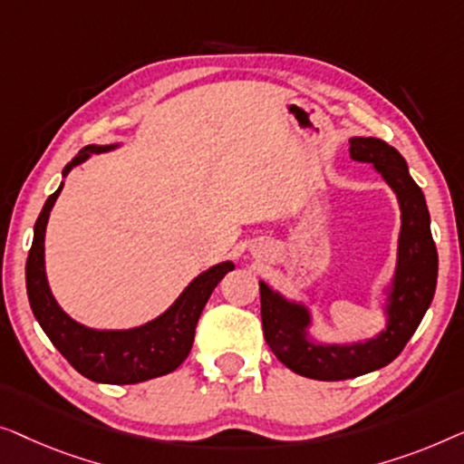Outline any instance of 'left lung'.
Returning <instances> with one entry per match:
<instances>
[{"label": "left lung", "mask_w": 464, "mask_h": 464, "mask_svg": "<svg viewBox=\"0 0 464 464\" xmlns=\"http://www.w3.org/2000/svg\"><path fill=\"white\" fill-rule=\"evenodd\" d=\"M349 142L351 158L374 166L397 193L401 208L387 330L360 344H313L304 336L311 322L309 311L303 304L288 303L260 282V317L266 344L285 368L315 381H347L393 362L425 317L437 284V247L430 235L427 201L408 174L406 161L381 139H351Z\"/></svg>", "instance_id": "1"}]
</instances>
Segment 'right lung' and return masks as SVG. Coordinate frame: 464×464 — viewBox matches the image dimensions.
<instances>
[{"label":"right lung","instance_id":"add662e5","mask_svg":"<svg viewBox=\"0 0 464 464\" xmlns=\"http://www.w3.org/2000/svg\"><path fill=\"white\" fill-rule=\"evenodd\" d=\"M109 147H83L64 166L63 174L86 161L92 153L109 151ZM63 191V185L50 195L39 214L34 246L27 258V295L34 315L48 334L52 344L61 351L82 376L104 384H136L149 378L169 374L187 360L193 347L195 325L220 279L235 269L233 263H220L187 285L176 303L153 322L132 330H92L77 324L64 313L52 296L44 269V235L50 210Z\"/></svg>","mask_w":464,"mask_h":464}]
</instances>
